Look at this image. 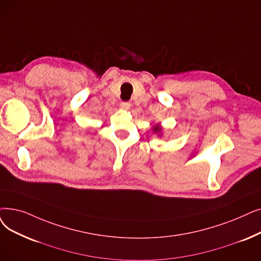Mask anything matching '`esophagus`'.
Listing matches in <instances>:
<instances>
[{
	"label": "esophagus",
	"instance_id": "obj_1",
	"mask_svg": "<svg viewBox=\"0 0 261 261\" xmlns=\"http://www.w3.org/2000/svg\"><path fill=\"white\" fill-rule=\"evenodd\" d=\"M119 107H120V109H122V110H129L130 107H131V105H130V102H120Z\"/></svg>",
	"mask_w": 261,
	"mask_h": 261
}]
</instances>
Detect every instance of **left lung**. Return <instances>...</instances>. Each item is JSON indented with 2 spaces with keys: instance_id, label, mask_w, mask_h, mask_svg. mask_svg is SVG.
Returning <instances> with one entry per match:
<instances>
[{
  "instance_id": "obj_1",
  "label": "left lung",
  "mask_w": 261,
  "mask_h": 261,
  "mask_svg": "<svg viewBox=\"0 0 261 261\" xmlns=\"http://www.w3.org/2000/svg\"><path fill=\"white\" fill-rule=\"evenodd\" d=\"M152 130H153L154 133H161L162 128L160 127V124H155V126L152 128ZM160 135H161V134H160Z\"/></svg>"
}]
</instances>
